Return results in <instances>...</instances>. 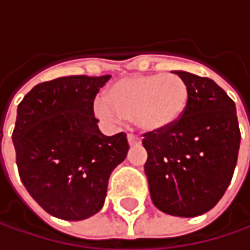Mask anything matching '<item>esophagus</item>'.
Returning a JSON list of instances; mask_svg holds the SVG:
<instances>
[{"mask_svg": "<svg viewBox=\"0 0 250 250\" xmlns=\"http://www.w3.org/2000/svg\"><path fill=\"white\" fill-rule=\"evenodd\" d=\"M128 142H129L130 146H139L140 138L139 136H136V135H133V133H129V135H128Z\"/></svg>", "mask_w": 250, "mask_h": 250, "instance_id": "1", "label": "esophagus"}]
</instances>
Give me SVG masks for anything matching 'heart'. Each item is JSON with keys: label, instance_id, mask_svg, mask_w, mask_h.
<instances>
[{"label": "heart", "instance_id": "obj_1", "mask_svg": "<svg viewBox=\"0 0 250 250\" xmlns=\"http://www.w3.org/2000/svg\"><path fill=\"white\" fill-rule=\"evenodd\" d=\"M189 105V89L177 75L156 73L120 79L94 104L103 120L135 121L145 132H163L177 125Z\"/></svg>", "mask_w": 250, "mask_h": 250}]
</instances>
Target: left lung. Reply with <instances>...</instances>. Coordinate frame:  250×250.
<instances>
[{
  "label": "left lung",
  "instance_id": "8db88e82",
  "mask_svg": "<svg viewBox=\"0 0 250 250\" xmlns=\"http://www.w3.org/2000/svg\"><path fill=\"white\" fill-rule=\"evenodd\" d=\"M189 89V105L177 125L143 133L145 172L154 206L196 217L226 193L238 160L241 130L235 103L214 81L175 71Z\"/></svg>",
  "mask_w": 250,
  "mask_h": 250
}]
</instances>
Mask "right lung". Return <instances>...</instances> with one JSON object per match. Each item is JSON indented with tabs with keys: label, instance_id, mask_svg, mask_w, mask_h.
Masks as SVG:
<instances>
[{
	"label": "right lung",
	"instance_id": "add662e5",
	"mask_svg": "<svg viewBox=\"0 0 250 250\" xmlns=\"http://www.w3.org/2000/svg\"><path fill=\"white\" fill-rule=\"evenodd\" d=\"M111 75L39 83L18 105L12 142L21 181L44 210L68 221L104 205L112 169L126 159V133L103 135L93 104Z\"/></svg>",
	"mask_w": 250,
	"mask_h": 250
}]
</instances>
